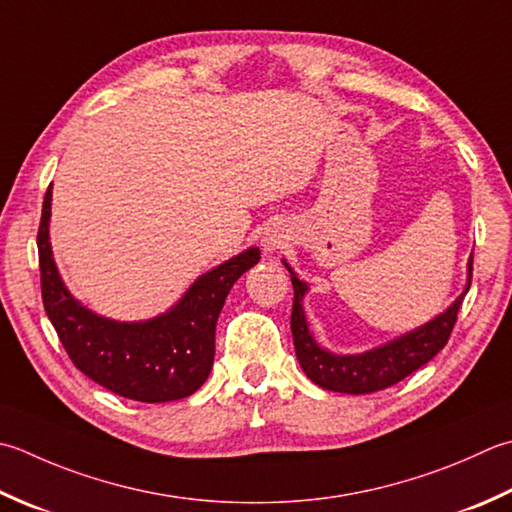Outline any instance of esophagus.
I'll return each instance as SVG.
<instances>
[{"label": "esophagus", "instance_id": "1", "mask_svg": "<svg viewBox=\"0 0 512 512\" xmlns=\"http://www.w3.org/2000/svg\"><path fill=\"white\" fill-rule=\"evenodd\" d=\"M279 244H282V239H279V235H275V233H266L262 237V248H264L266 255L273 253L275 248H279Z\"/></svg>", "mask_w": 512, "mask_h": 512}]
</instances>
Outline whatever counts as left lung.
Returning a JSON list of instances; mask_svg holds the SVG:
<instances>
[{
  "instance_id": "8db88e82",
  "label": "left lung",
  "mask_w": 512,
  "mask_h": 512,
  "mask_svg": "<svg viewBox=\"0 0 512 512\" xmlns=\"http://www.w3.org/2000/svg\"><path fill=\"white\" fill-rule=\"evenodd\" d=\"M282 264L288 268L290 282H293L295 288L290 330H293L295 355L299 359V366H302L310 382L317 384L319 388L346 395H366L375 393V390H384L402 382L404 377L430 362L446 346L450 333H453L457 310L468 293L470 279H473V255H470L466 264V286L462 295L444 313H439L422 326L408 330L404 335L390 339L386 344L364 350V353L339 355L319 346L313 333H310L304 313V297L308 293V284L297 277L286 259H282Z\"/></svg>"
}]
</instances>
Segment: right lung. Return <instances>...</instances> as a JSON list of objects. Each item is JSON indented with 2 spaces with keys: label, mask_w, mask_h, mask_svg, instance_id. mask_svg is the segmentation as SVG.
I'll return each instance as SVG.
<instances>
[{
  "label": "right lung",
  "mask_w": 512,
  "mask_h": 512,
  "mask_svg": "<svg viewBox=\"0 0 512 512\" xmlns=\"http://www.w3.org/2000/svg\"><path fill=\"white\" fill-rule=\"evenodd\" d=\"M50 206L53 184L37 233L42 299L73 364L110 393L135 402H175L202 388L213 368L217 317L233 284L259 262V248L250 246L206 270L166 313L119 322L97 315L64 284L50 246Z\"/></svg>",
  "instance_id": "obj_1"
}]
</instances>
